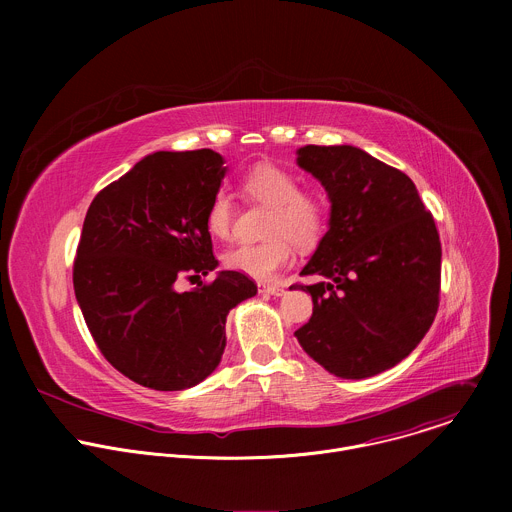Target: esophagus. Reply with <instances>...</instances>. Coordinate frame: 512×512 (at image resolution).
<instances>
[{
	"label": "esophagus",
	"mask_w": 512,
	"mask_h": 512,
	"mask_svg": "<svg viewBox=\"0 0 512 512\" xmlns=\"http://www.w3.org/2000/svg\"><path fill=\"white\" fill-rule=\"evenodd\" d=\"M259 294H265V296H283L285 289L283 285H269V283H259Z\"/></svg>",
	"instance_id": "obj_1"
}]
</instances>
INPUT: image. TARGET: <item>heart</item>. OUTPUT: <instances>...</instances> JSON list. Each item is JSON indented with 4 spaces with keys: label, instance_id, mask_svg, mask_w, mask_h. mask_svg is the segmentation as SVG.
<instances>
[{
    "label": "heart",
    "instance_id": "b5f03b06",
    "mask_svg": "<svg viewBox=\"0 0 512 512\" xmlns=\"http://www.w3.org/2000/svg\"><path fill=\"white\" fill-rule=\"evenodd\" d=\"M245 192L271 206L267 235L263 243H241L225 253V265L247 277L269 281L279 269L294 259L298 247H312L324 233L326 208L320 198L300 192V182L277 166L253 168L245 182ZM235 210L225 190H216L206 206V227L214 237L229 239L233 233Z\"/></svg>",
    "mask_w": 512,
    "mask_h": 512
}]
</instances>
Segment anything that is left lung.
<instances>
[{"instance_id":"obj_1","label":"left lung","mask_w":512,"mask_h":512,"mask_svg":"<svg viewBox=\"0 0 512 512\" xmlns=\"http://www.w3.org/2000/svg\"><path fill=\"white\" fill-rule=\"evenodd\" d=\"M298 166L330 198L328 233L302 275H322L302 348L340 379L379 375L421 342L440 306L442 245L407 174L354 145H304Z\"/></svg>"}]
</instances>
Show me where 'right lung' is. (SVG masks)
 <instances>
[{"instance_id":"obj_1","label":"right lung","mask_w":512,"mask_h":512,"mask_svg":"<svg viewBox=\"0 0 512 512\" xmlns=\"http://www.w3.org/2000/svg\"><path fill=\"white\" fill-rule=\"evenodd\" d=\"M212 150L156 152L91 202L72 283L113 367L137 385L182 391L223 358L229 312L257 294L243 273L216 269L206 206L227 174ZM198 280L190 292L175 283Z\"/></svg>"}]
</instances>
